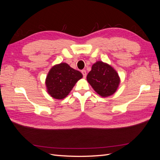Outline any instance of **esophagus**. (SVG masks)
<instances>
[{"label": "esophagus", "instance_id": "esophagus-1", "mask_svg": "<svg viewBox=\"0 0 160 160\" xmlns=\"http://www.w3.org/2000/svg\"><path fill=\"white\" fill-rule=\"evenodd\" d=\"M81 72H82V74H83L84 78H85L86 76H87V72H86V71L85 70H82Z\"/></svg>", "mask_w": 160, "mask_h": 160}]
</instances>
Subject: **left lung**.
<instances>
[{
  "label": "left lung",
  "mask_w": 160,
  "mask_h": 160,
  "mask_svg": "<svg viewBox=\"0 0 160 160\" xmlns=\"http://www.w3.org/2000/svg\"><path fill=\"white\" fill-rule=\"evenodd\" d=\"M87 80L97 93L103 98L112 95L120 83V77L113 67L98 61L92 65Z\"/></svg>",
  "instance_id": "obj_1"
}]
</instances>
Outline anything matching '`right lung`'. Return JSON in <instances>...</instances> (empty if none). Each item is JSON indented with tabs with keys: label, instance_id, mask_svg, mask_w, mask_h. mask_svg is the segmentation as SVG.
Instances as JSON below:
<instances>
[{
	"label": "right lung",
	"instance_id": "add662e5",
	"mask_svg": "<svg viewBox=\"0 0 160 160\" xmlns=\"http://www.w3.org/2000/svg\"><path fill=\"white\" fill-rule=\"evenodd\" d=\"M83 75L65 62L55 65L49 70L45 79L47 91L52 98H65Z\"/></svg>",
	"mask_w": 160,
	"mask_h": 160
}]
</instances>
